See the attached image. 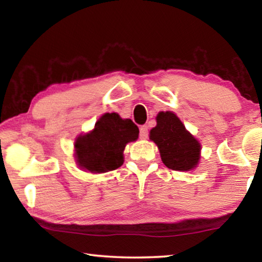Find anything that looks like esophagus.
Segmentation results:
<instances>
[{"label":"esophagus","instance_id":"obj_1","mask_svg":"<svg viewBox=\"0 0 262 262\" xmlns=\"http://www.w3.org/2000/svg\"><path fill=\"white\" fill-rule=\"evenodd\" d=\"M148 127L147 126H141L140 127V137L142 140H145L148 137Z\"/></svg>","mask_w":262,"mask_h":262}]
</instances>
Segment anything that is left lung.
I'll list each match as a JSON object with an SVG mask.
<instances>
[{
	"label": "left lung",
	"mask_w": 262,
	"mask_h": 262,
	"mask_svg": "<svg viewBox=\"0 0 262 262\" xmlns=\"http://www.w3.org/2000/svg\"><path fill=\"white\" fill-rule=\"evenodd\" d=\"M156 121L149 137L158 147L164 165L174 171L194 170L200 162V142L171 111L159 112Z\"/></svg>",
	"instance_id": "8db88e82"
}]
</instances>
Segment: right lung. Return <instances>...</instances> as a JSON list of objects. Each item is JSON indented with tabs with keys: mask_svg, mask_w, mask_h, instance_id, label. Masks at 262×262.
I'll return each instance as SVG.
<instances>
[{
	"mask_svg": "<svg viewBox=\"0 0 262 262\" xmlns=\"http://www.w3.org/2000/svg\"><path fill=\"white\" fill-rule=\"evenodd\" d=\"M139 128L130 119L118 113H105L95 128L75 140V161L79 168L91 173H105L123 164L127 143L139 137Z\"/></svg>",
	"mask_w": 262,
	"mask_h": 262,
	"instance_id": "obj_1",
	"label": "right lung"
}]
</instances>
